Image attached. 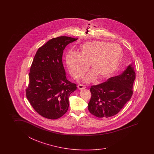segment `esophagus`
<instances>
[{
    "instance_id": "obj_1",
    "label": "esophagus",
    "mask_w": 154,
    "mask_h": 154,
    "mask_svg": "<svg viewBox=\"0 0 154 154\" xmlns=\"http://www.w3.org/2000/svg\"><path fill=\"white\" fill-rule=\"evenodd\" d=\"M78 88L79 89L82 90V89H85V88H86V86L85 85H82V84H79Z\"/></svg>"
}]
</instances>
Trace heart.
Returning <instances> with one entry per match:
<instances>
[{
  "label": "heart",
  "instance_id": "obj_1",
  "mask_svg": "<svg viewBox=\"0 0 154 154\" xmlns=\"http://www.w3.org/2000/svg\"><path fill=\"white\" fill-rule=\"evenodd\" d=\"M122 57V51L117 44L94 41L84 43L79 53H68L66 62L75 79L82 78L90 64L92 70L85 76L84 81L91 82L97 76L101 80L109 78L117 68Z\"/></svg>",
  "mask_w": 154,
  "mask_h": 154
}]
</instances>
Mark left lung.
Instances as JSON below:
<instances>
[{"label":"left lung","mask_w":154,"mask_h":154,"mask_svg":"<svg viewBox=\"0 0 154 154\" xmlns=\"http://www.w3.org/2000/svg\"><path fill=\"white\" fill-rule=\"evenodd\" d=\"M135 79V72L131 64L121 75L91 86L88 111L98 118H108L117 115L131 100Z\"/></svg>","instance_id":"left-lung-1"}]
</instances>
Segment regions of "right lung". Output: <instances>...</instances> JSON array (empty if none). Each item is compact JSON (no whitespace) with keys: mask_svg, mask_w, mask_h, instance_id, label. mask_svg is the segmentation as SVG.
Returning a JSON list of instances; mask_svg holds the SVG:
<instances>
[{"mask_svg":"<svg viewBox=\"0 0 154 154\" xmlns=\"http://www.w3.org/2000/svg\"><path fill=\"white\" fill-rule=\"evenodd\" d=\"M78 38L60 36L50 39L37 50L29 73L26 97L33 109L45 118L61 117L69 108V97L76 84L66 77L63 65L64 49Z\"/></svg>","mask_w":154,"mask_h":154,"instance_id":"obj_1","label":"right lung"}]
</instances>
